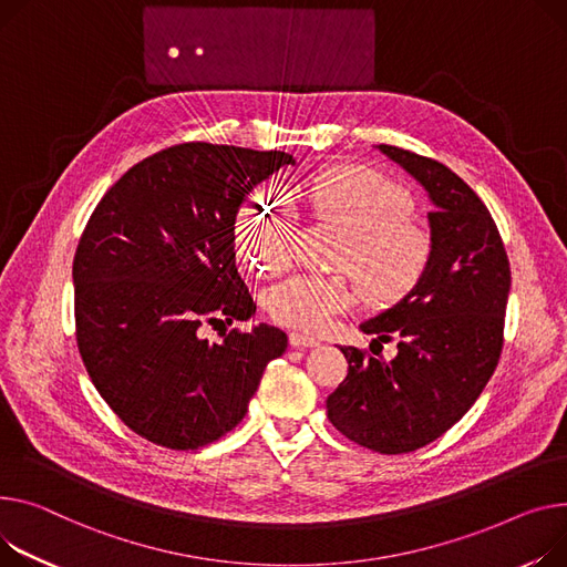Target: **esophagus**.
I'll return each mask as SVG.
<instances>
[{
    "label": "esophagus",
    "instance_id": "obj_1",
    "mask_svg": "<svg viewBox=\"0 0 567 567\" xmlns=\"http://www.w3.org/2000/svg\"><path fill=\"white\" fill-rule=\"evenodd\" d=\"M289 344L296 349H315L319 347V339L303 332H289Z\"/></svg>",
    "mask_w": 567,
    "mask_h": 567
}]
</instances>
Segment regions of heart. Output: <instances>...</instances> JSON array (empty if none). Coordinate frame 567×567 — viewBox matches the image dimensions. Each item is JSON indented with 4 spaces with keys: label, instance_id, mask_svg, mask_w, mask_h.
Masks as SVG:
<instances>
[{
    "label": "heart",
    "instance_id": "heart-1",
    "mask_svg": "<svg viewBox=\"0 0 567 567\" xmlns=\"http://www.w3.org/2000/svg\"><path fill=\"white\" fill-rule=\"evenodd\" d=\"M310 205L321 220L347 233L332 267L351 274L371 303H399L422 282L431 239L408 220L412 203L390 177L367 166L332 168L315 179ZM296 235L293 200L276 188H261L250 196L235 223L239 257L248 269L267 278L291 267ZM264 303L282 326L319 330L353 308L355 289L347 276L300 274L271 287Z\"/></svg>",
    "mask_w": 567,
    "mask_h": 567
}]
</instances>
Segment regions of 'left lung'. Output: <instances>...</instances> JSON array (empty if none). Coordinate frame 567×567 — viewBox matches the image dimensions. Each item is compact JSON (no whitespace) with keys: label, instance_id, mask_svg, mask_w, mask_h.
I'll return each instance as SVG.
<instances>
[{"label":"left lung","instance_id":"left-lung-1","mask_svg":"<svg viewBox=\"0 0 567 567\" xmlns=\"http://www.w3.org/2000/svg\"><path fill=\"white\" fill-rule=\"evenodd\" d=\"M379 150L429 194L431 259L412 293L360 326L373 342L396 339V355L342 347L349 373L326 408L355 444L408 454L454 426L495 373L511 264L493 216L454 171L396 145Z\"/></svg>","mask_w":567,"mask_h":567}]
</instances>
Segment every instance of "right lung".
<instances>
[{
    "mask_svg": "<svg viewBox=\"0 0 567 567\" xmlns=\"http://www.w3.org/2000/svg\"><path fill=\"white\" fill-rule=\"evenodd\" d=\"M296 159L278 150L179 143L132 166L91 214L72 261L74 323L100 396L147 442L188 451L233 431L287 334L200 337L246 321L235 220L252 186Z\"/></svg>",
    "mask_w": 567,
    "mask_h": 567,
    "instance_id": "right-lung-1",
    "label": "right lung"
}]
</instances>
